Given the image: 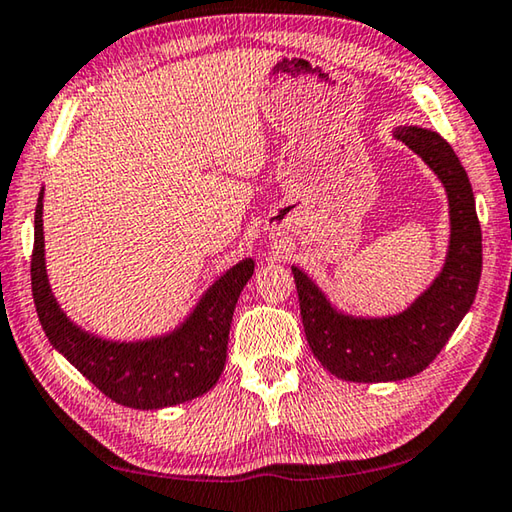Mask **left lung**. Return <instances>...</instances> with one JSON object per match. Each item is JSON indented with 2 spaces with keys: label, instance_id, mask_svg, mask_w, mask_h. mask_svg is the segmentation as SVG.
Masks as SVG:
<instances>
[{
  "label": "left lung",
  "instance_id": "left-lung-1",
  "mask_svg": "<svg viewBox=\"0 0 512 512\" xmlns=\"http://www.w3.org/2000/svg\"><path fill=\"white\" fill-rule=\"evenodd\" d=\"M394 136L435 170L449 196V255L433 285L401 314L353 319L332 310L314 282L296 266L291 269L314 358L332 376L353 383H387L424 371L469 312L481 280V223L472 184L456 152L440 134L421 127H399Z\"/></svg>",
  "mask_w": 512,
  "mask_h": 512
}]
</instances>
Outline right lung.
I'll return each mask as SVG.
<instances>
[{
    "label": "right lung",
    "mask_w": 512,
    "mask_h": 512,
    "mask_svg": "<svg viewBox=\"0 0 512 512\" xmlns=\"http://www.w3.org/2000/svg\"><path fill=\"white\" fill-rule=\"evenodd\" d=\"M253 271V259L232 266L209 287L189 319L166 337L134 344L107 342L70 323L56 305L45 275L43 193L38 196L31 291L40 326L72 367L84 373L104 396L127 408H168L198 399L216 385L225 367L234 305Z\"/></svg>",
    "instance_id": "obj_1"
}]
</instances>
